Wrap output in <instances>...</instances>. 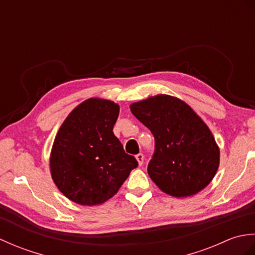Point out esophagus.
<instances>
[{
    "label": "esophagus",
    "instance_id": "esophagus-1",
    "mask_svg": "<svg viewBox=\"0 0 255 255\" xmlns=\"http://www.w3.org/2000/svg\"><path fill=\"white\" fill-rule=\"evenodd\" d=\"M136 159H137V161H138V164H139V165H142V164H143L144 156H143V154H142V153H139V154H137V155H136Z\"/></svg>",
    "mask_w": 255,
    "mask_h": 255
}]
</instances>
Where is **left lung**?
Instances as JSON below:
<instances>
[{
  "instance_id": "8db88e82",
  "label": "left lung",
  "mask_w": 255,
  "mask_h": 255,
  "mask_svg": "<svg viewBox=\"0 0 255 255\" xmlns=\"http://www.w3.org/2000/svg\"><path fill=\"white\" fill-rule=\"evenodd\" d=\"M130 111L154 137L148 174L162 192L189 197L213 181L219 167V147L191 106L175 96L159 94L132 103Z\"/></svg>"
}]
</instances>
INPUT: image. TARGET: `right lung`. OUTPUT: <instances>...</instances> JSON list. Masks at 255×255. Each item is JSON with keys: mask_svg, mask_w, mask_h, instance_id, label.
I'll return each mask as SVG.
<instances>
[{"mask_svg": "<svg viewBox=\"0 0 255 255\" xmlns=\"http://www.w3.org/2000/svg\"><path fill=\"white\" fill-rule=\"evenodd\" d=\"M118 115L116 103L91 97L59 128L50 152L51 177L72 202L83 206L105 203L138 166L113 132Z\"/></svg>", "mask_w": 255, "mask_h": 255, "instance_id": "right-lung-1", "label": "right lung"}]
</instances>
